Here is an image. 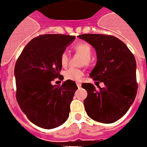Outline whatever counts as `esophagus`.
<instances>
[{"mask_svg": "<svg viewBox=\"0 0 147 147\" xmlns=\"http://www.w3.org/2000/svg\"><path fill=\"white\" fill-rule=\"evenodd\" d=\"M77 87H78V88H80L81 87V83H79V82H77Z\"/></svg>", "mask_w": 147, "mask_h": 147, "instance_id": "obj_1", "label": "esophagus"}]
</instances>
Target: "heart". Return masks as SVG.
<instances>
[{"label":"heart","instance_id":"b5f03b06","mask_svg":"<svg viewBox=\"0 0 147 147\" xmlns=\"http://www.w3.org/2000/svg\"><path fill=\"white\" fill-rule=\"evenodd\" d=\"M74 51L77 55H81L83 57L82 60V64H84L85 66H90L91 64V55L92 53V49L90 44L86 42H79L74 45L73 47ZM60 62L61 64L62 67L67 66L69 62V55L67 52L64 51L62 52L60 56ZM83 71L80 69L70 67L65 70L64 72V78L66 80L73 81H80L82 80L83 77Z\"/></svg>","mask_w":147,"mask_h":147}]
</instances>
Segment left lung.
Listing matches in <instances>:
<instances>
[{
	"label": "left lung",
	"instance_id": "left-lung-1",
	"mask_svg": "<svg viewBox=\"0 0 147 147\" xmlns=\"http://www.w3.org/2000/svg\"><path fill=\"white\" fill-rule=\"evenodd\" d=\"M95 48L97 63L90 74L98 90L91 83L82 87L87 91L84 100L86 113L101 123L111 124L126 114L137 91L136 60L124 42L113 36L83 34L78 36ZM99 82L104 83L101 88Z\"/></svg>",
	"mask_w": 147,
	"mask_h": 147
}]
</instances>
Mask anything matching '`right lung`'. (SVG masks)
Returning <instances> with one entry per match:
<instances>
[{"label": "right lung", "instance_id": "right-lung-1", "mask_svg": "<svg viewBox=\"0 0 147 147\" xmlns=\"http://www.w3.org/2000/svg\"><path fill=\"white\" fill-rule=\"evenodd\" d=\"M75 38L63 34L37 36L26 45L15 64L17 102L29 120L42 128H55L69 117L77 84L67 80L53 86L51 81L62 76L60 56Z\"/></svg>", "mask_w": 147, "mask_h": 147}]
</instances>
